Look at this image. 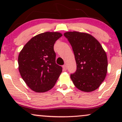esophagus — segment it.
Here are the masks:
<instances>
[{"label":"esophagus","instance_id":"obj_1","mask_svg":"<svg viewBox=\"0 0 122 122\" xmlns=\"http://www.w3.org/2000/svg\"><path fill=\"white\" fill-rule=\"evenodd\" d=\"M62 68H63V70H64V71H66V69H67V66L66 65H63Z\"/></svg>","mask_w":122,"mask_h":122}]
</instances>
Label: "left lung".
<instances>
[{"mask_svg": "<svg viewBox=\"0 0 122 122\" xmlns=\"http://www.w3.org/2000/svg\"><path fill=\"white\" fill-rule=\"evenodd\" d=\"M72 47L77 70L71 75L74 85L83 92L96 90L104 80L108 61L100 42L91 34L78 31L64 34Z\"/></svg>", "mask_w": 122, "mask_h": 122, "instance_id": "obj_1", "label": "left lung"}]
</instances>
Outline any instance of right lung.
Wrapping results in <instances>:
<instances>
[{"mask_svg":"<svg viewBox=\"0 0 122 122\" xmlns=\"http://www.w3.org/2000/svg\"><path fill=\"white\" fill-rule=\"evenodd\" d=\"M62 36L58 32H45L32 38L18 56V68L27 85L36 92L49 91L62 72L56 63L54 45Z\"/></svg>","mask_w":122,"mask_h":122,"instance_id":"1","label":"right lung"}]
</instances>
